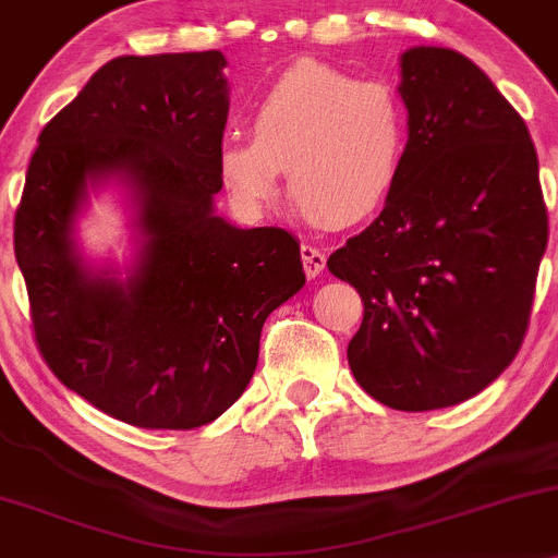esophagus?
Listing matches in <instances>:
<instances>
[{
    "instance_id": "esophagus-1",
    "label": "esophagus",
    "mask_w": 558,
    "mask_h": 558,
    "mask_svg": "<svg viewBox=\"0 0 558 558\" xmlns=\"http://www.w3.org/2000/svg\"><path fill=\"white\" fill-rule=\"evenodd\" d=\"M301 257H303L305 277H308V279L319 277V274L325 271V266H327V257H325V253H322V250L311 247V244H303V247H301Z\"/></svg>"
}]
</instances>
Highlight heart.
Returning a JSON list of instances; mask_svg holds the SVG:
<instances>
[{
    "instance_id": "1",
    "label": "heart",
    "mask_w": 558,
    "mask_h": 558,
    "mask_svg": "<svg viewBox=\"0 0 558 558\" xmlns=\"http://www.w3.org/2000/svg\"><path fill=\"white\" fill-rule=\"evenodd\" d=\"M253 137H226L218 170L233 205L263 215L281 170L305 218L356 226L391 202L410 154V117L388 82L322 61L292 63L255 100Z\"/></svg>"
}]
</instances>
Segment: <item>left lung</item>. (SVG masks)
I'll return each instance as SVG.
<instances>
[{"label": "left lung", "mask_w": 558, "mask_h": 558, "mask_svg": "<svg viewBox=\"0 0 558 558\" xmlns=\"http://www.w3.org/2000/svg\"><path fill=\"white\" fill-rule=\"evenodd\" d=\"M399 69L404 175L327 268L364 303L349 343L359 386L393 410L423 412L476 397L513 362L548 215L530 130L476 63L417 45Z\"/></svg>", "instance_id": "8db88e82"}]
</instances>
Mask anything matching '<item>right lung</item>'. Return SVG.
Wrapping results in <instances>:
<instances>
[{
  "mask_svg": "<svg viewBox=\"0 0 558 558\" xmlns=\"http://www.w3.org/2000/svg\"><path fill=\"white\" fill-rule=\"evenodd\" d=\"M226 56H119L45 124L15 213L45 362L65 388L137 428L213 423L244 393L260 329L305 284L301 242L239 229L215 194L229 119ZM117 184L134 231L122 272L81 253L88 194Z\"/></svg>",
  "mask_w": 558,
  "mask_h": 558,
  "instance_id": "obj_1",
  "label": "right lung"
}]
</instances>
